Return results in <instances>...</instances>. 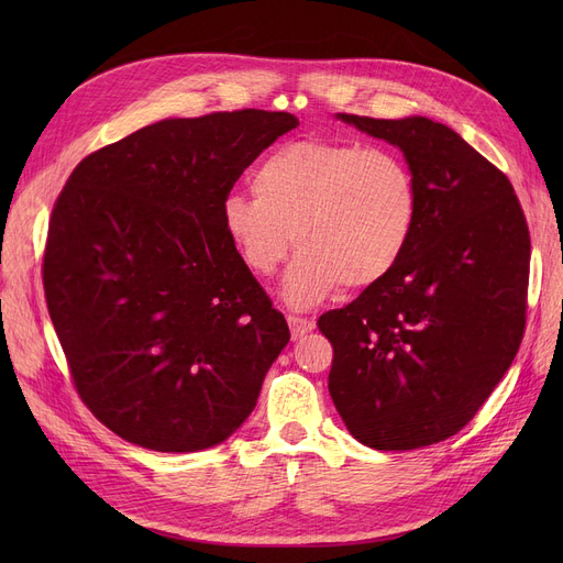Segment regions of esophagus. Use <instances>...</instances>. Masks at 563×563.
Wrapping results in <instances>:
<instances>
[{
	"label": "esophagus",
	"mask_w": 563,
	"mask_h": 563,
	"mask_svg": "<svg viewBox=\"0 0 563 563\" xmlns=\"http://www.w3.org/2000/svg\"><path fill=\"white\" fill-rule=\"evenodd\" d=\"M287 323L291 331V340H299L314 329V319H303V317H294V314L287 317Z\"/></svg>",
	"instance_id": "34e87169"
}]
</instances>
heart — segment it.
Wrapping results in <instances>:
<instances>
[{
    "label": "heart",
    "instance_id": "b5f03b06",
    "mask_svg": "<svg viewBox=\"0 0 563 563\" xmlns=\"http://www.w3.org/2000/svg\"><path fill=\"white\" fill-rule=\"evenodd\" d=\"M251 187L255 196L223 200V230L257 276L278 269L294 236L301 253L283 278L280 297L299 310L327 301L342 285L363 291L380 283L418 225L416 173L388 147L289 141L260 162Z\"/></svg>",
    "mask_w": 563,
    "mask_h": 563
}]
</instances>
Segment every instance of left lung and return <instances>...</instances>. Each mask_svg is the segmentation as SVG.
I'll use <instances>...</instances> for the list:
<instances>
[{"label":"left lung","mask_w":563,"mask_h":563,"mask_svg":"<svg viewBox=\"0 0 563 563\" xmlns=\"http://www.w3.org/2000/svg\"><path fill=\"white\" fill-rule=\"evenodd\" d=\"M335 118L399 147L420 212L395 269L319 317L335 351L329 393L363 445L427 448L475 418L516 358L529 230L507 175L452 128L424 115Z\"/></svg>","instance_id":"obj_1"}]
</instances>
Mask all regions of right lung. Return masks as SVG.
Returning a JSON list of instances; mask_svg holds the SVG:
<instances>
[{"mask_svg":"<svg viewBox=\"0 0 563 563\" xmlns=\"http://www.w3.org/2000/svg\"><path fill=\"white\" fill-rule=\"evenodd\" d=\"M287 111L166 118L88 155L45 246L49 317L84 404L139 448L221 445L289 342L221 223L232 185Z\"/></svg>","mask_w":563,"mask_h":563,"instance_id":"obj_1","label":"right lung"}]
</instances>
